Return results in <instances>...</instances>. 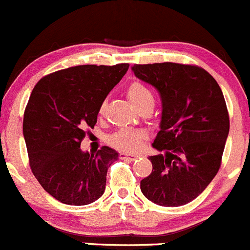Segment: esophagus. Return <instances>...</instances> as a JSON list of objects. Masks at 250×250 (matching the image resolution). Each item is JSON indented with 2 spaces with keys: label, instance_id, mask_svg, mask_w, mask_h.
I'll return each instance as SVG.
<instances>
[{
  "label": "esophagus",
  "instance_id": "obj_1",
  "mask_svg": "<svg viewBox=\"0 0 250 250\" xmlns=\"http://www.w3.org/2000/svg\"><path fill=\"white\" fill-rule=\"evenodd\" d=\"M119 158L123 159V160H127V161H133L138 158V155H130V154L126 153H120Z\"/></svg>",
  "mask_w": 250,
  "mask_h": 250
}]
</instances>
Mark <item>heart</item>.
<instances>
[{
    "label": "heart",
    "instance_id": "1",
    "mask_svg": "<svg viewBox=\"0 0 250 250\" xmlns=\"http://www.w3.org/2000/svg\"><path fill=\"white\" fill-rule=\"evenodd\" d=\"M127 96L130 101L135 104L136 107L140 109L144 104H153L154 96L153 92L150 91L146 84L142 82L135 81L127 86ZM106 101L101 104L99 108L100 114H104V109H106ZM146 135L142 130H137V128H131V127H124L120 130L115 131L114 133L107 138L108 144L113 146V148L118 149L122 151H135L140 148L142 141L146 140Z\"/></svg>",
    "mask_w": 250,
    "mask_h": 250
}]
</instances>
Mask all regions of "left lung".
Listing matches in <instances>:
<instances>
[{
  "label": "left lung",
  "instance_id": "left-lung-1",
  "mask_svg": "<svg viewBox=\"0 0 250 250\" xmlns=\"http://www.w3.org/2000/svg\"><path fill=\"white\" fill-rule=\"evenodd\" d=\"M133 73L155 87L163 101L160 131L149 156L153 171L141 181L149 201L178 207L196 199L221 165L230 128L223 91L206 69L163 62L133 65Z\"/></svg>",
  "mask_w": 250,
  "mask_h": 250
}]
</instances>
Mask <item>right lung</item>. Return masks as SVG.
<instances>
[{
    "instance_id": "1",
    "label": "right lung",
    "mask_w": 250,
    "mask_h": 250,
    "mask_svg": "<svg viewBox=\"0 0 250 250\" xmlns=\"http://www.w3.org/2000/svg\"><path fill=\"white\" fill-rule=\"evenodd\" d=\"M127 69L128 63L74 66L43 77L33 87L22 123L30 167L58 201L84 206L104 195L107 171L118 153L106 146L84 153L81 143Z\"/></svg>"
}]
</instances>
